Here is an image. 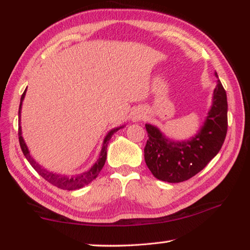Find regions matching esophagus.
I'll list each match as a JSON object with an SVG mask.
<instances>
[{"label": "esophagus", "mask_w": 250, "mask_h": 250, "mask_svg": "<svg viewBox=\"0 0 250 250\" xmlns=\"http://www.w3.org/2000/svg\"><path fill=\"white\" fill-rule=\"evenodd\" d=\"M142 115H143V113L142 112H140V111H138L137 113H135V115H134V118H133V119L134 120H140L141 119V118H142Z\"/></svg>", "instance_id": "esophagus-1"}]
</instances>
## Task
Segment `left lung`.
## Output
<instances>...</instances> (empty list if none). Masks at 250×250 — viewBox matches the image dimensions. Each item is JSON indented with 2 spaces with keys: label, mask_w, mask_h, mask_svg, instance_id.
Here are the masks:
<instances>
[{
  "label": "left lung",
  "mask_w": 250,
  "mask_h": 250,
  "mask_svg": "<svg viewBox=\"0 0 250 250\" xmlns=\"http://www.w3.org/2000/svg\"><path fill=\"white\" fill-rule=\"evenodd\" d=\"M227 125V96L221 80H217L213 104L205 124L191 140L170 141L156 126L146 125L149 137L145 147L147 167L156 179L168 183H180L191 179L221 150Z\"/></svg>",
  "instance_id": "1"
}]
</instances>
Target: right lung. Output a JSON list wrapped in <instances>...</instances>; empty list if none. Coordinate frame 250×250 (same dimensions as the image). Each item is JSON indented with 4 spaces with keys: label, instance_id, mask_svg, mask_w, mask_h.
<instances>
[{
    "label": "right lung",
    "instance_id": "1",
    "mask_svg": "<svg viewBox=\"0 0 250 250\" xmlns=\"http://www.w3.org/2000/svg\"><path fill=\"white\" fill-rule=\"evenodd\" d=\"M25 92H26V90L23 92L22 97H21V104H20V109H19L20 120H21V109H22V103H23V99L25 97ZM121 128H122V126H120V128L112 129L107 135H105V138L104 140V145H103V149H101L100 155H99V159L97 160V162L94 164V167H92L90 170H88L87 172H83V173H82V174H76V175L57 174V173L49 172V171L46 170V168H44L43 167H41L40 164L32 158V155L29 154V151L27 149L26 145H25V141H24V139L22 137V130H21V125L19 126V141H20L21 149H22L25 158L27 159L29 164H31V166L34 167V170L39 173L41 176H43L46 181L49 182L50 184H53L54 186H56V188H58L73 191V189L82 188L83 186L89 184L91 181H94L96 177L98 176L100 171L103 170V167L104 166L105 159H107L108 142H109L110 139H111L112 134Z\"/></svg>",
    "mask_w": 250,
    "mask_h": 250
}]
</instances>
